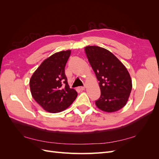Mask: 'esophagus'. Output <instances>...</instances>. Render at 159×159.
I'll return each instance as SVG.
<instances>
[{
	"instance_id": "34e87169",
	"label": "esophagus",
	"mask_w": 159,
	"mask_h": 159,
	"mask_svg": "<svg viewBox=\"0 0 159 159\" xmlns=\"http://www.w3.org/2000/svg\"><path fill=\"white\" fill-rule=\"evenodd\" d=\"M85 89V86H81V87H80V90H81V91L84 90Z\"/></svg>"
}]
</instances>
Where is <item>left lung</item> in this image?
<instances>
[{"label":"left lung","mask_w":159,"mask_h":159,"mask_svg":"<svg viewBox=\"0 0 159 159\" xmlns=\"http://www.w3.org/2000/svg\"><path fill=\"white\" fill-rule=\"evenodd\" d=\"M85 52L99 81L101 96L95 101L96 106L107 113L122 109L132 89V80L126 67L103 48L88 46L85 47Z\"/></svg>","instance_id":"left-lung-1"}]
</instances>
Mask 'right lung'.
I'll return each instance as SVG.
<instances>
[{"label": "right lung", "mask_w": 159, "mask_h": 159, "mask_svg": "<svg viewBox=\"0 0 159 159\" xmlns=\"http://www.w3.org/2000/svg\"><path fill=\"white\" fill-rule=\"evenodd\" d=\"M71 50L56 52L42 61L30 80L33 98L48 112L56 113L70 107L78 96L70 88L65 66Z\"/></svg>", "instance_id": "1"}]
</instances>
